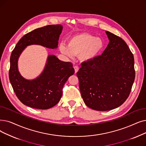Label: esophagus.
<instances>
[{
  "instance_id": "34e87169",
  "label": "esophagus",
  "mask_w": 146,
  "mask_h": 146,
  "mask_svg": "<svg viewBox=\"0 0 146 146\" xmlns=\"http://www.w3.org/2000/svg\"><path fill=\"white\" fill-rule=\"evenodd\" d=\"M74 72H75V73H76L78 72L79 69V67L78 66H74Z\"/></svg>"
}]
</instances>
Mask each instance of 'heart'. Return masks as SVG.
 <instances>
[{
    "label": "heart",
    "instance_id": "heart-1",
    "mask_svg": "<svg viewBox=\"0 0 146 146\" xmlns=\"http://www.w3.org/2000/svg\"><path fill=\"white\" fill-rule=\"evenodd\" d=\"M104 41L100 37L84 33L72 36L68 45L61 44L60 50L62 54L73 57L79 55L82 61H90L98 56L104 48Z\"/></svg>",
    "mask_w": 146,
    "mask_h": 146
}]
</instances>
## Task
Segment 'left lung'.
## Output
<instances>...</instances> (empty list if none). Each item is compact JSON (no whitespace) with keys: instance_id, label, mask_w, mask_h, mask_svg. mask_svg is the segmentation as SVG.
Instances as JSON below:
<instances>
[{"instance_id":"left-lung-1","label":"left lung","mask_w":146,"mask_h":146,"mask_svg":"<svg viewBox=\"0 0 146 146\" xmlns=\"http://www.w3.org/2000/svg\"><path fill=\"white\" fill-rule=\"evenodd\" d=\"M109 43L103 54L82 62L77 76L85 104L98 111L121 106L129 97L135 72L134 55L120 37L108 31Z\"/></svg>"}]
</instances>
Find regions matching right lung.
<instances>
[{
  "instance_id": "add662e5",
  "label": "right lung",
  "mask_w": 146,
  "mask_h": 146,
  "mask_svg": "<svg viewBox=\"0 0 146 146\" xmlns=\"http://www.w3.org/2000/svg\"><path fill=\"white\" fill-rule=\"evenodd\" d=\"M62 30L60 24L48 25L25 35L17 43L10 58L9 78L17 98L31 108L45 110L57 104L62 96V88L74 70L72 63L60 60L54 55L48 56L46 64L39 77L27 80L20 74L18 60L23 50L31 45H39L50 49L58 47Z\"/></svg>"
}]
</instances>
